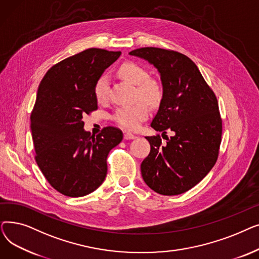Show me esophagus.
<instances>
[{"instance_id":"34e87169","label":"esophagus","mask_w":259,"mask_h":259,"mask_svg":"<svg viewBox=\"0 0 259 259\" xmlns=\"http://www.w3.org/2000/svg\"><path fill=\"white\" fill-rule=\"evenodd\" d=\"M137 139V137H135V135H133L132 133H130V132H124V140H135Z\"/></svg>"}]
</instances>
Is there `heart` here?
I'll use <instances>...</instances> for the list:
<instances>
[{
  "instance_id": "obj_1",
  "label": "heart",
  "mask_w": 259,
  "mask_h": 259,
  "mask_svg": "<svg viewBox=\"0 0 259 259\" xmlns=\"http://www.w3.org/2000/svg\"><path fill=\"white\" fill-rule=\"evenodd\" d=\"M117 73L131 84L138 86V94L141 99L150 105L159 103L162 97V88L158 81L148 78L149 74L143 67L135 63H124L118 68ZM108 77L102 75L94 87V95L99 102H104L108 97ZM149 110L145 103H137L130 106L118 108L113 115L115 122L127 130H135L141 121L148 117Z\"/></svg>"
}]
</instances>
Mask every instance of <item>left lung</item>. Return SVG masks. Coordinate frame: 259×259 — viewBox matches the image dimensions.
<instances>
[{"label": "left lung", "mask_w": 259, "mask_h": 259, "mask_svg": "<svg viewBox=\"0 0 259 259\" xmlns=\"http://www.w3.org/2000/svg\"><path fill=\"white\" fill-rule=\"evenodd\" d=\"M129 54L153 65L160 77L162 97L151 127L174 132L165 145L158 137H146L151 150L141 165L143 180L158 194H182L205 178L219 156L223 127L217 100L184 54L155 47Z\"/></svg>", "instance_id": "obj_1"}]
</instances>
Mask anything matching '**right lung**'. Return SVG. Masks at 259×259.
I'll return each instance as SVG.
<instances>
[{
    "mask_svg": "<svg viewBox=\"0 0 259 259\" xmlns=\"http://www.w3.org/2000/svg\"><path fill=\"white\" fill-rule=\"evenodd\" d=\"M120 51L89 48L51 67L40 80L31 113L35 160L48 183L69 197L97 190L107 174V156L122 133L106 127L97 137L83 115L98 109L94 87Z\"/></svg>",
    "mask_w": 259,
    "mask_h": 259,
    "instance_id": "1",
    "label": "right lung"
}]
</instances>
